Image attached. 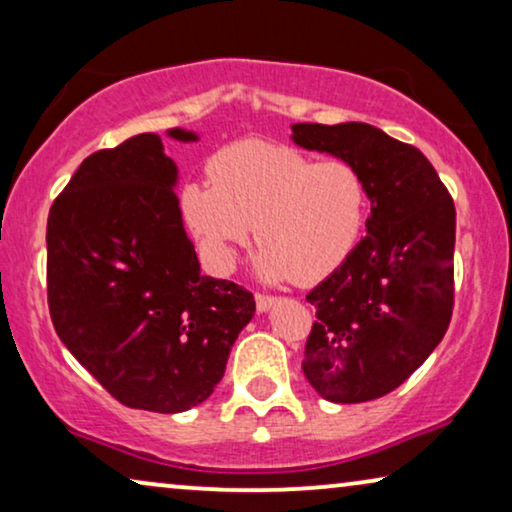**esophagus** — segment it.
Here are the masks:
<instances>
[{
  "label": "esophagus",
  "mask_w": 512,
  "mask_h": 512,
  "mask_svg": "<svg viewBox=\"0 0 512 512\" xmlns=\"http://www.w3.org/2000/svg\"><path fill=\"white\" fill-rule=\"evenodd\" d=\"M275 300H277V298H275V296H268V293H256V310H258V312L270 310Z\"/></svg>",
  "instance_id": "esophagus-1"
}]
</instances>
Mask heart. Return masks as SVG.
<instances>
[{
	"label": "heart",
	"mask_w": 512,
	"mask_h": 512,
	"mask_svg": "<svg viewBox=\"0 0 512 512\" xmlns=\"http://www.w3.org/2000/svg\"><path fill=\"white\" fill-rule=\"evenodd\" d=\"M209 177L184 186L181 212L221 270L256 228L261 279L317 284L347 261L366 226L368 184L349 160L237 142L209 160Z\"/></svg>",
	"instance_id": "b5f03b06"
}]
</instances>
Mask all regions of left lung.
<instances>
[{
  "label": "left lung",
  "instance_id": "obj_1",
  "mask_svg": "<svg viewBox=\"0 0 512 512\" xmlns=\"http://www.w3.org/2000/svg\"><path fill=\"white\" fill-rule=\"evenodd\" d=\"M293 142L349 160L368 184V235L307 293L317 321L303 373L328 401H373L401 387L450 326L452 195L422 151L368 123H298Z\"/></svg>",
  "mask_w": 512,
  "mask_h": 512
}]
</instances>
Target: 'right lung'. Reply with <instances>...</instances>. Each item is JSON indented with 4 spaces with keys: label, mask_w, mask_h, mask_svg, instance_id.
<instances>
[{
    "label": "right lung",
    "mask_w": 512,
    "mask_h": 512,
    "mask_svg": "<svg viewBox=\"0 0 512 512\" xmlns=\"http://www.w3.org/2000/svg\"><path fill=\"white\" fill-rule=\"evenodd\" d=\"M174 181L160 137L144 132L90 153L46 226L58 338L118 403L165 415L212 394L256 312L244 286L200 275Z\"/></svg>",
    "instance_id": "add662e5"
}]
</instances>
